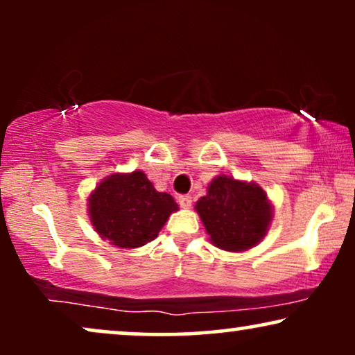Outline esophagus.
I'll list each match as a JSON object with an SVG mask.
<instances>
[{
    "label": "esophagus",
    "instance_id": "esophagus-1",
    "mask_svg": "<svg viewBox=\"0 0 355 355\" xmlns=\"http://www.w3.org/2000/svg\"><path fill=\"white\" fill-rule=\"evenodd\" d=\"M178 202L182 208H189V207H191V203H192V197L191 196H179Z\"/></svg>",
    "mask_w": 355,
    "mask_h": 355
}]
</instances>
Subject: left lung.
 I'll return each mask as SVG.
<instances>
[{
	"instance_id": "1",
	"label": "left lung",
	"mask_w": 355,
	"mask_h": 355,
	"mask_svg": "<svg viewBox=\"0 0 355 355\" xmlns=\"http://www.w3.org/2000/svg\"><path fill=\"white\" fill-rule=\"evenodd\" d=\"M196 210L213 244L230 252H242L259 244L271 221L266 193L255 184L236 181L225 174L213 179Z\"/></svg>"
}]
</instances>
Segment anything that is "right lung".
Here are the masks:
<instances>
[{
    "label": "right lung",
    "instance_id": "1",
    "mask_svg": "<svg viewBox=\"0 0 355 355\" xmlns=\"http://www.w3.org/2000/svg\"><path fill=\"white\" fill-rule=\"evenodd\" d=\"M178 203L166 192H158L142 171L113 174L89 198L95 231L113 245L134 249L158 236Z\"/></svg>",
    "mask_w": 355,
    "mask_h": 355
}]
</instances>
